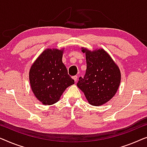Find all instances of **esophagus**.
Returning a JSON list of instances; mask_svg holds the SVG:
<instances>
[{
    "mask_svg": "<svg viewBox=\"0 0 147 147\" xmlns=\"http://www.w3.org/2000/svg\"><path fill=\"white\" fill-rule=\"evenodd\" d=\"M73 78L74 79V82L77 81V76H73Z\"/></svg>",
    "mask_w": 147,
    "mask_h": 147,
    "instance_id": "obj_1",
    "label": "esophagus"
}]
</instances>
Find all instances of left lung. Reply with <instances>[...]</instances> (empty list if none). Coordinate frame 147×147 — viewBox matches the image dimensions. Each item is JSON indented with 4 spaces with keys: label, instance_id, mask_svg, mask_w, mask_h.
<instances>
[{
    "label": "left lung",
    "instance_id": "left-lung-1",
    "mask_svg": "<svg viewBox=\"0 0 147 147\" xmlns=\"http://www.w3.org/2000/svg\"><path fill=\"white\" fill-rule=\"evenodd\" d=\"M85 53L86 73L76 85L84 92L89 104L100 106L114 96L121 82V71L110 55L101 49Z\"/></svg>",
    "mask_w": 147,
    "mask_h": 147
}]
</instances>
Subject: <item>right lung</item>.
<instances>
[{"instance_id":"add662e5","label":"right lung","mask_w":147,"mask_h":147,"mask_svg":"<svg viewBox=\"0 0 147 147\" xmlns=\"http://www.w3.org/2000/svg\"><path fill=\"white\" fill-rule=\"evenodd\" d=\"M63 49H47L30 67L29 80L33 93L45 105L59 100L66 88L74 84L63 63Z\"/></svg>"}]
</instances>
